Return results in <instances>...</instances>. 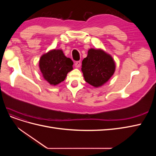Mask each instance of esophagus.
Masks as SVG:
<instances>
[{
	"instance_id": "obj_1",
	"label": "esophagus",
	"mask_w": 156,
	"mask_h": 156,
	"mask_svg": "<svg viewBox=\"0 0 156 156\" xmlns=\"http://www.w3.org/2000/svg\"><path fill=\"white\" fill-rule=\"evenodd\" d=\"M81 61H77V62H75V66L76 68H79L81 66Z\"/></svg>"
}]
</instances>
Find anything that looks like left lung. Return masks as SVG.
<instances>
[{"mask_svg":"<svg viewBox=\"0 0 156 156\" xmlns=\"http://www.w3.org/2000/svg\"><path fill=\"white\" fill-rule=\"evenodd\" d=\"M81 69L85 81L98 87L111 78L115 72V64L111 56L103 51L90 49L83 60Z\"/></svg>","mask_w":156,"mask_h":156,"instance_id":"left-lung-1","label":"left lung"}]
</instances>
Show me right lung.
<instances>
[{
	"label": "right lung",
	"mask_w": 156,
	"mask_h": 156,
	"mask_svg": "<svg viewBox=\"0 0 156 156\" xmlns=\"http://www.w3.org/2000/svg\"><path fill=\"white\" fill-rule=\"evenodd\" d=\"M73 62L62 50H52L41 56L40 60L41 72L47 81L56 85L64 81L67 73L73 69Z\"/></svg>",
	"instance_id": "add662e5"
}]
</instances>
